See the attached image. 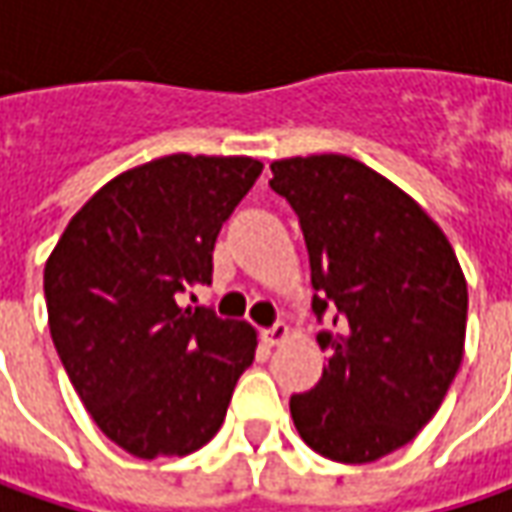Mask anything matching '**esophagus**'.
Here are the masks:
<instances>
[{
	"instance_id": "esophagus-1",
	"label": "esophagus",
	"mask_w": 512,
	"mask_h": 512,
	"mask_svg": "<svg viewBox=\"0 0 512 512\" xmlns=\"http://www.w3.org/2000/svg\"><path fill=\"white\" fill-rule=\"evenodd\" d=\"M260 338L266 346H278L289 338V326L286 323H272L269 329H260Z\"/></svg>"
}]
</instances>
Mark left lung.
<instances>
[{"label":"left lung","instance_id":"left-lung-1","mask_svg":"<svg viewBox=\"0 0 512 512\" xmlns=\"http://www.w3.org/2000/svg\"><path fill=\"white\" fill-rule=\"evenodd\" d=\"M269 186L298 214L312 312L329 321L321 381L289 401L300 438L344 464L404 447L461 367L467 283L427 212L344 154L272 163Z\"/></svg>","mask_w":512,"mask_h":512}]
</instances>
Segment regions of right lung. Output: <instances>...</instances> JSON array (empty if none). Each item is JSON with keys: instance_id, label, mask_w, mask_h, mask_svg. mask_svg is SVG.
I'll return each mask as SVG.
<instances>
[{"instance_id": "obj_1", "label": "right lung", "mask_w": 512, "mask_h": 512, "mask_svg": "<svg viewBox=\"0 0 512 512\" xmlns=\"http://www.w3.org/2000/svg\"><path fill=\"white\" fill-rule=\"evenodd\" d=\"M263 171L171 154L102 186L45 263L56 355L102 433L137 458L189 456L220 430L255 329L177 298L209 286L214 243Z\"/></svg>"}]
</instances>
